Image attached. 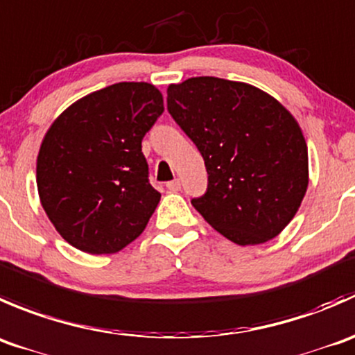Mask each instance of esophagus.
I'll list each match as a JSON object with an SVG mask.
<instances>
[{"label":"esophagus","instance_id":"34e87169","mask_svg":"<svg viewBox=\"0 0 355 355\" xmlns=\"http://www.w3.org/2000/svg\"><path fill=\"white\" fill-rule=\"evenodd\" d=\"M166 186H167V189H169V191L176 193V191H179V189H181V181H179V179H174V181L167 182Z\"/></svg>","mask_w":355,"mask_h":355}]
</instances>
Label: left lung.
Instances as JSON below:
<instances>
[{"label": "left lung", "mask_w": 355, "mask_h": 355, "mask_svg": "<svg viewBox=\"0 0 355 355\" xmlns=\"http://www.w3.org/2000/svg\"><path fill=\"white\" fill-rule=\"evenodd\" d=\"M167 110L205 160L207 191L191 200L203 219L236 245L278 236L309 184L293 115L259 87L209 76L171 84Z\"/></svg>", "instance_id": "8db88e82"}]
</instances>
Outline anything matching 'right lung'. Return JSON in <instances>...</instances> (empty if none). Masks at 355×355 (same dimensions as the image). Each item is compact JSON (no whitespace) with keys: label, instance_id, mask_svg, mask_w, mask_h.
<instances>
[{"label":"right lung","instance_id":"add662e5","mask_svg":"<svg viewBox=\"0 0 355 355\" xmlns=\"http://www.w3.org/2000/svg\"><path fill=\"white\" fill-rule=\"evenodd\" d=\"M164 112L148 83L80 98L51 124L37 155V191L55 230L87 254H114L143 233L160 202L141 141Z\"/></svg>","mask_w":355,"mask_h":355}]
</instances>
